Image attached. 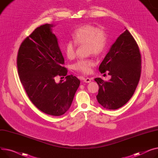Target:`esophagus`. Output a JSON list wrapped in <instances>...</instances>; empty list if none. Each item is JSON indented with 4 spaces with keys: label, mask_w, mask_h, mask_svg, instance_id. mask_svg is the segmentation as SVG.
Returning a JSON list of instances; mask_svg holds the SVG:
<instances>
[{
    "label": "esophagus",
    "mask_w": 158,
    "mask_h": 158,
    "mask_svg": "<svg viewBox=\"0 0 158 158\" xmlns=\"http://www.w3.org/2000/svg\"><path fill=\"white\" fill-rule=\"evenodd\" d=\"M83 81L85 83H90L91 81V79L89 78H84V81Z\"/></svg>",
    "instance_id": "1"
}]
</instances>
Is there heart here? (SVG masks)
I'll return each mask as SVG.
<instances>
[{
	"mask_svg": "<svg viewBox=\"0 0 158 158\" xmlns=\"http://www.w3.org/2000/svg\"><path fill=\"white\" fill-rule=\"evenodd\" d=\"M73 41H68L64 47V53L69 59L76 56L77 45L86 44L89 54L101 55L103 54L108 46L106 32L92 25H83L78 27L72 34ZM95 62L91 59H82L73 64V68L83 73H90Z\"/></svg>",
	"mask_w": 158,
	"mask_h": 158,
	"instance_id": "b5f03b06",
	"label": "heart"
}]
</instances>
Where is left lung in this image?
Listing matches in <instances>:
<instances>
[{
    "instance_id": "obj_1",
    "label": "left lung",
    "mask_w": 158,
    "mask_h": 158,
    "mask_svg": "<svg viewBox=\"0 0 158 158\" xmlns=\"http://www.w3.org/2000/svg\"><path fill=\"white\" fill-rule=\"evenodd\" d=\"M99 70L101 73L108 71L111 78L108 81L94 79L99 85L98 103L108 110L122 107L133 96L141 75L140 50L127 29L111 46Z\"/></svg>"
}]
</instances>
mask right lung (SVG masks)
Instances as JSON below:
<instances>
[{
    "label": "right lung",
    "mask_w": 158,
    "mask_h": 158,
    "mask_svg": "<svg viewBox=\"0 0 158 158\" xmlns=\"http://www.w3.org/2000/svg\"><path fill=\"white\" fill-rule=\"evenodd\" d=\"M53 24L41 25L22 43L17 67L22 84L32 103L43 112L60 116L70 108L80 81L72 75L66 81H55L57 76L67 75L64 59ZM62 78V77H61Z\"/></svg>",
    "instance_id": "obj_1"
}]
</instances>
